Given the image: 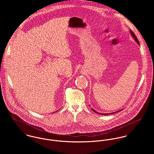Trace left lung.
I'll return each mask as SVG.
<instances>
[{
    "mask_svg": "<svg viewBox=\"0 0 154 154\" xmlns=\"http://www.w3.org/2000/svg\"><path fill=\"white\" fill-rule=\"evenodd\" d=\"M130 32H131V34H132V37L134 38V40L136 42V43H137L138 44H139V40H138V39H137V37L136 36V35L134 34V32L132 31V30H130ZM92 110L94 111V112H96V113H98V114H102V115H104V116H106V115H108V114H114V113H115V112H111V113H107V114H106V113H99V112H97L96 111H95V110H94V109H91ZM123 110V109L122 110ZM117 112H118V111H117Z\"/></svg>",
    "mask_w": 154,
    "mask_h": 154,
    "instance_id": "1",
    "label": "left lung"
}]
</instances>
